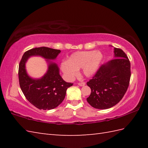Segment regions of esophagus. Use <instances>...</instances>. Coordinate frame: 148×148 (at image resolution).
Listing matches in <instances>:
<instances>
[{
	"label": "esophagus",
	"instance_id": "1",
	"mask_svg": "<svg viewBox=\"0 0 148 148\" xmlns=\"http://www.w3.org/2000/svg\"><path fill=\"white\" fill-rule=\"evenodd\" d=\"M78 85L80 86H83L85 85V83H84V82L79 83H78Z\"/></svg>",
	"mask_w": 148,
	"mask_h": 148
}]
</instances>
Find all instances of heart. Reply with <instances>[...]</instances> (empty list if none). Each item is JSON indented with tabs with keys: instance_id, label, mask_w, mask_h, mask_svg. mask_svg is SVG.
Segmentation results:
<instances>
[{
	"instance_id": "obj_1",
	"label": "heart",
	"mask_w": 148,
	"mask_h": 148,
	"mask_svg": "<svg viewBox=\"0 0 148 148\" xmlns=\"http://www.w3.org/2000/svg\"><path fill=\"white\" fill-rule=\"evenodd\" d=\"M103 54L100 51H77L72 54L67 62L61 64V69L66 79L72 80L82 68V74L90 77L95 74L101 64Z\"/></svg>"
}]
</instances>
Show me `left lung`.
Listing matches in <instances>:
<instances>
[{
  "instance_id": "left-lung-1",
  "label": "left lung",
  "mask_w": 148,
  "mask_h": 148,
  "mask_svg": "<svg viewBox=\"0 0 148 148\" xmlns=\"http://www.w3.org/2000/svg\"><path fill=\"white\" fill-rule=\"evenodd\" d=\"M130 76V64L127 56L122 49L114 48V58L102 65L93 79L87 83L92 91L87 102L99 109L114 106L126 93Z\"/></svg>"
}]
</instances>
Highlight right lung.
<instances>
[{
    "label": "right lung",
    "mask_w": 148,
    "mask_h": 148,
    "mask_svg": "<svg viewBox=\"0 0 148 148\" xmlns=\"http://www.w3.org/2000/svg\"><path fill=\"white\" fill-rule=\"evenodd\" d=\"M61 51L46 47L31 49L24 53L19 65L18 77L20 88L26 99L37 108L53 109L64 100L66 91L72 86L67 83L60 74L58 64L54 62ZM32 56H40L46 59L48 69L41 78H34L27 73L26 63Z\"/></svg>",
    "instance_id": "add662e5"
}]
</instances>
